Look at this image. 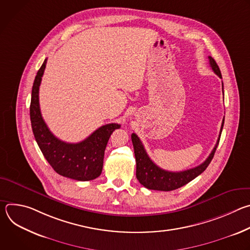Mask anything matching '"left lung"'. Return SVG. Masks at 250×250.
Listing matches in <instances>:
<instances>
[{"instance_id":"left-lung-1","label":"left lung","mask_w":250,"mask_h":250,"mask_svg":"<svg viewBox=\"0 0 250 250\" xmlns=\"http://www.w3.org/2000/svg\"><path fill=\"white\" fill-rule=\"evenodd\" d=\"M209 65L221 79H222V73L221 70L212 57L208 56ZM223 93H224V85H223ZM225 118L222 123V127L220 131V135L218 138L217 144L211 150L208 157L199 166L194 167L192 169H188L185 171L180 172H171L166 171L158 167L147 155L144 145L140 141L139 137L135 134H131V141L133 145L134 149V156L136 161V178L141 185H144L146 188L150 190H157V191H172L180 188L186 184H188L190 181L197 176H199L201 173H203L206 168L210 163L213 155H215L216 149L219 146L222 130L224 127Z\"/></svg>"}]
</instances>
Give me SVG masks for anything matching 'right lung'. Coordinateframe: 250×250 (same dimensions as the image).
<instances>
[{
	"label": "right lung",
	"instance_id": "add662e5",
	"mask_svg": "<svg viewBox=\"0 0 250 250\" xmlns=\"http://www.w3.org/2000/svg\"><path fill=\"white\" fill-rule=\"evenodd\" d=\"M46 61L47 59L35 76L31 91L29 114L34 138L56 173L77 181L94 180L102 173L104 149L109 138L121 125H104L78 144H68L54 136L42 119L39 99Z\"/></svg>",
	"mask_w": 250,
	"mask_h": 250
}]
</instances>
